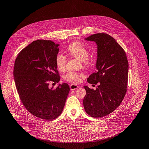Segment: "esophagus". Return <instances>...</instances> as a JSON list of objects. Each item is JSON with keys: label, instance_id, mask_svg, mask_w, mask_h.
<instances>
[{"label": "esophagus", "instance_id": "esophagus-1", "mask_svg": "<svg viewBox=\"0 0 149 149\" xmlns=\"http://www.w3.org/2000/svg\"><path fill=\"white\" fill-rule=\"evenodd\" d=\"M79 88V86L75 85V84H71L70 85V89L71 91H74Z\"/></svg>", "mask_w": 149, "mask_h": 149}]
</instances>
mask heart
<instances>
[{"instance_id": "obj_1", "label": "heart", "mask_w": 149, "mask_h": 149, "mask_svg": "<svg viewBox=\"0 0 149 149\" xmlns=\"http://www.w3.org/2000/svg\"><path fill=\"white\" fill-rule=\"evenodd\" d=\"M67 51L70 56L80 60V66L87 68L92 64V60L89 58L90 51L88 47L79 41H74L69 44ZM56 65L60 71L65 70L67 63V57L65 54L59 52L56 56ZM84 77L81 73L73 71H69L64 76V79L72 84H78Z\"/></svg>"}]
</instances>
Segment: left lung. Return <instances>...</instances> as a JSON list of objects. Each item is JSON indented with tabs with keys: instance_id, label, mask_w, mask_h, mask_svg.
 <instances>
[{
	"instance_id": "left-lung-1",
	"label": "left lung",
	"mask_w": 149,
	"mask_h": 149,
	"mask_svg": "<svg viewBox=\"0 0 149 149\" xmlns=\"http://www.w3.org/2000/svg\"><path fill=\"white\" fill-rule=\"evenodd\" d=\"M85 40L97 45L96 70L87 81L93 85L100 83L95 91L84 86L86 93L83 105L88 114L101 118L112 113L122 102L127 91L129 64L124 49L108 34L96 33Z\"/></svg>"
}]
</instances>
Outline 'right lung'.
Returning a JSON list of instances; mask_svg holds the SVG:
<instances>
[{
	"instance_id": "obj_1",
	"label": "right lung",
	"mask_w": 149,
	"mask_h": 149,
	"mask_svg": "<svg viewBox=\"0 0 149 149\" xmlns=\"http://www.w3.org/2000/svg\"><path fill=\"white\" fill-rule=\"evenodd\" d=\"M58 46L51 40L34 41L18 54L14 64V80L22 104L32 114L47 121L61 114L70 90L67 83L55 89L49 86V82L58 83L60 79L55 62Z\"/></svg>"
}]
</instances>
